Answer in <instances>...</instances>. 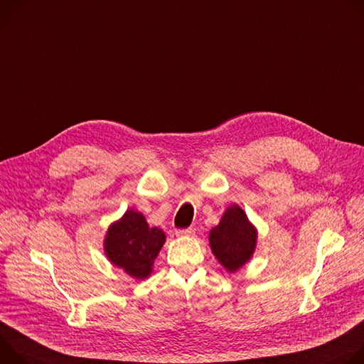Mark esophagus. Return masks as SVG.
I'll return each mask as SVG.
<instances>
[{"instance_id": "obj_1", "label": "esophagus", "mask_w": 364, "mask_h": 364, "mask_svg": "<svg viewBox=\"0 0 364 364\" xmlns=\"http://www.w3.org/2000/svg\"><path fill=\"white\" fill-rule=\"evenodd\" d=\"M195 234V228L189 227V228H185V230H178L176 231V235L178 237H191Z\"/></svg>"}]
</instances>
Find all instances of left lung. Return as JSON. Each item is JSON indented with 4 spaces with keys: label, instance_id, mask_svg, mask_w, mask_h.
<instances>
[{
    "label": "left lung",
    "instance_id": "obj_1",
    "mask_svg": "<svg viewBox=\"0 0 364 364\" xmlns=\"http://www.w3.org/2000/svg\"><path fill=\"white\" fill-rule=\"evenodd\" d=\"M257 234V228L245 210L232 204L224 211L218 225L211 228L208 241L220 264L227 272L235 273L253 257Z\"/></svg>",
    "mask_w": 364,
    "mask_h": 364
}]
</instances>
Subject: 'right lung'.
<instances>
[{
	"mask_svg": "<svg viewBox=\"0 0 364 364\" xmlns=\"http://www.w3.org/2000/svg\"><path fill=\"white\" fill-rule=\"evenodd\" d=\"M165 241L164 230L150 227L141 213L130 208L109 224L104 237V253L111 264L136 280H143L153 272L154 260Z\"/></svg>",
	"mask_w": 364,
	"mask_h": 364,
	"instance_id": "obj_1",
	"label": "right lung"
}]
</instances>
